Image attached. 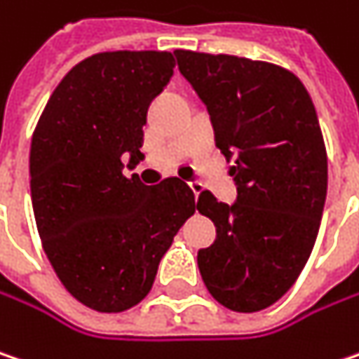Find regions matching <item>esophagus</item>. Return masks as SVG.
<instances>
[{
  "instance_id": "1",
  "label": "esophagus",
  "mask_w": 359,
  "mask_h": 359,
  "mask_svg": "<svg viewBox=\"0 0 359 359\" xmlns=\"http://www.w3.org/2000/svg\"><path fill=\"white\" fill-rule=\"evenodd\" d=\"M189 187L193 189V193H195V197L199 199L201 191H203V184H201V182H197V180H193V182H189Z\"/></svg>"
}]
</instances>
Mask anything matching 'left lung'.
<instances>
[{"label": "left lung", "instance_id": "left-lung-1", "mask_svg": "<svg viewBox=\"0 0 359 359\" xmlns=\"http://www.w3.org/2000/svg\"><path fill=\"white\" fill-rule=\"evenodd\" d=\"M207 105L215 146L236 158L238 201L203 191L201 215L217 238L199 250L211 297L236 313L274 305L305 268L327 195V150L315 105L297 74L231 54L175 50Z\"/></svg>", "mask_w": 359, "mask_h": 359}]
</instances>
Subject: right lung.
Returning a JSON list of instances; mask_svg holds the SVG:
<instances>
[{"instance_id": "add662e5", "label": "right lung", "mask_w": 359, "mask_h": 359, "mask_svg": "<svg viewBox=\"0 0 359 359\" xmlns=\"http://www.w3.org/2000/svg\"><path fill=\"white\" fill-rule=\"evenodd\" d=\"M175 56L116 50L81 60L53 91L30 146V191L44 254L62 286L99 313L137 305L160 258L195 213L187 182L154 187L121 172L144 154L146 114L168 85Z\"/></svg>"}]
</instances>
